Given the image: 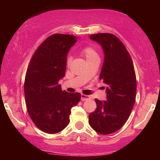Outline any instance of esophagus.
Returning a JSON list of instances; mask_svg holds the SVG:
<instances>
[{
	"instance_id": "34e87169",
	"label": "esophagus",
	"mask_w": 160,
	"mask_h": 160,
	"mask_svg": "<svg viewBox=\"0 0 160 160\" xmlns=\"http://www.w3.org/2000/svg\"><path fill=\"white\" fill-rule=\"evenodd\" d=\"M90 99V96L86 95V94H81V100H82V101H87V100H89Z\"/></svg>"
}]
</instances>
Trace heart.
<instances>
[{"label":"heart","mask_w":160,"mask_h":160,"mask_svg":"<svg viewBox=\"0 0 160 160\" xmlns=\"http://www.w3.org/2000/svg\"><path fill=\"white\" fill-rule=\"evenodd\" d=\"M81 53H82L84 57L86 58V60H88V59L97 57V56H98L96 51L94 50L92 47H86L84 48L82 50V51H81ZM70 62H71V58L69 57L67 60L68 66H69Z\"/></svg>","instance_id":"heart-1"}]
</instances>
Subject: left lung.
I'll use <instances>...</instances> for the list:
<instances>
[{
  "instance_id": "1",
  "label": "left lung",
  "mask_w": 160,
  "mask_h": 160,
  "mask_svg": "<svg viewBox=\"0 0 160 160\" xmlns=\"http://www.w3.org/2000/svg\"><path fill=\"white\" fill-rule=\"evenodd\" d=\"M101 45L104 63L99 79L107 85L106 101L96 99L97 109L89 115V124L102 135L113 133L128 120L136 96V77L129 53L117 37L109 33L91 34Z\"/></svg>"
}]
</instances>
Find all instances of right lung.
<instances>
[{
    "instance_id": "1",
    "label": "right lung",
    "mask_w": 160,
    "mask_h": 160,
    "mask_svg": "<svg viewBox=\"0 0 160 160\" xmlns=\"http://www.w3.org/2000/svg\"><path fill=\"white\" fill-rule=\"evenodd\" d=\"M76 42L73 35L48 37L34 52L27 70V109L37 128L47 133H57L68 125L71 108L80 100V93L63 91L58 84L66 73L68 53Z\"/></svg>"
}]
</instances>
